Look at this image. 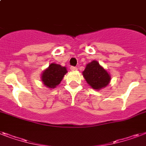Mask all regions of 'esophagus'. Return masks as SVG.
Returning a JSON list of instances; mask_svg holds the SVG:
<instances>
[{
	"instance_id": "34e87169",
	"label": "esophagus",
	"mask_w": 146,
	"mask_h": 146,
	"mask_svg": "<svg viewBox=\"0 0 146 146\" xmlns=\"http://www.w3.org/2000/svg\"><path fill=\"white\" fill-rule=\"evenodd\" d=\"M70 70L72 71H75L77 70V67H70Z\"/></svg>"
}]
</instances>
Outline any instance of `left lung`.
<instances>
[{
  "instance_id": "obj_1",
  "label": "left lung",
  "mask_w": 146,
  "mask_h": 146,
  "mask_svg": "<svg viewBox=\"0 0 146 146\" xmlns=\"http://www.w3.org/2000/svg\"><path fill=\"white\" fill-rule=\"evenodd\" d=\"M82 75L87 83L94 90L106 88L111 80L110 73L95 60L86 64Z\"/></svg>"
}]
</instances>
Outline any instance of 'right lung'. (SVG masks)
<instances>
[{"label": "right lung", "mask_w": 146, "mask_h": 146, "mask_svg": "<svg viewBox=\"0 0 146 146\" xmlns=\"http://www.w3.org/2000/svg\"><path fill=\"white\" fill-rule=\"evenodd\" d=\"M67 73V67L52 63L41 74V81L43 85L49 88H54L62 81Z\"/></svg>", "instance_id": "right-lung-1"}]
</instances>
